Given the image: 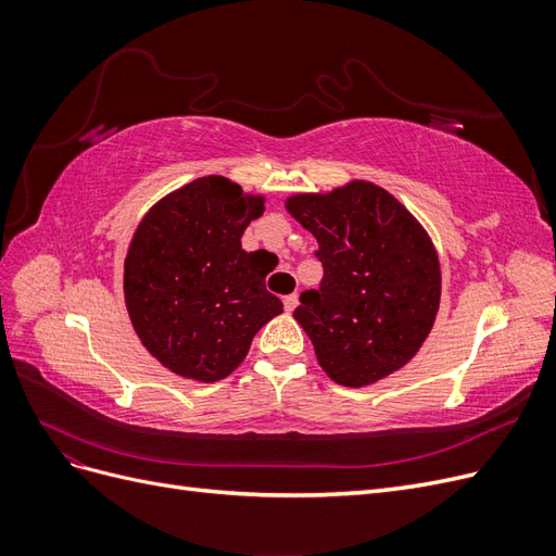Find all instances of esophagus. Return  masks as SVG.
Returning a JSON list of instances; mask_svg holds the SVG:
<instances>
[{
	"mask_svg": "<svg viewBox=\"0 0 556 556\" xmlns=\"http://www.w3.org/2000/svg\"><path fill=\"white\" fill-rule=\"evenodd\" d=\"M282 304H285V311L292 313L296 308V304H299V296L296 294H288V296L282 299Z\"/></svg>",
	"mask_w": 556,
	"mask_h": 556,
	"instance_id": "obj_1",
	"label": "esophagus"
}]
</instances>
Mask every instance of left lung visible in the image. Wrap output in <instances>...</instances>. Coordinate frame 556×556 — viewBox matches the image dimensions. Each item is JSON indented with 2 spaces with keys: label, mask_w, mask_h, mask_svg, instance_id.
Here are the masks:
<instances>
[{
  "label": "left lung",
  "mask_w": 556,
  "mask_h": 556,
  "mask_svg": "<svg viewBox=\"0 0 556 556\" xmlns=\"http://www.w3.org/2000/svg\"><path fill=\"white\" fill-rule=\"evenodd\" d=\"M317 239L325 276L301 292L294 319L323 371L366 387L406 366L441 304V264L427 229L380 185L350 180L327 194L285 201Z\"/></svg>",
  "instance_id": "8db88e82"
}]
</instances>
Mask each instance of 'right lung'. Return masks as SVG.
<instances>
[{"label":"right lung","mask_w":556,"mask_h":556,"mask_svg":"<svg viewBox=\"0 0 556 556\" xmlns=\"http://www.w3.org/2000/svg\"><path fill=\"white\" fill-rule=\"evenodd\" d=\"M264 213L225 176H204L160 199L139 223L125 257V304L143 348L172 374L227 378L255 333L282 313L266 290L245 227Z\"/></svg>","instance_id":"right-lung-1"}]
</instances>
